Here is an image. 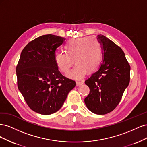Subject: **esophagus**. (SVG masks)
<instances>
[{
	"label": "esophagus",
	"mask_w": 147,
	"mask_h": 147,
	"mask_svg": "<svg viewBox=\"0 0 147 147\" xmlns=\"http://www.w3.org/2000/svg\"><path fill=\"white\" fill-rule=\"evenodd\" d=\"M83 83H84V82L83 80H82V81H77L76 82V83H77V86L81 85V84H82Z\"/></svg>",
	"instance_id": "1"
}]
</instances>
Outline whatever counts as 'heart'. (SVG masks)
Segmentation results:
<instances>
[{
    "mask_svg": "<svg viewBox=\"0 0 147 147\" xmlns=\"http://www.w3.org/2000/svg\"><path fill=\"white\" fill-rule=\"evenodd\" d=\"M65 49L66 52L56 55L55 62L61 72L67 74L74 64L75 59L76 65L67 75L70 78H83L87 70L89 72L94 71L101 61V46L94 37L70 39L65 44Z\"/></svg>",
    "mask_w": 147,
    "mask_h": 147,
    "instance_id": "b5f03b06",
    "label": "heart"
}]
</instances>
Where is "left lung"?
Listing matches in <instances>:
<instances>
[{
    "instance_id": "8db88e82",
    "label": "left lung",
    "mask_w": 147,
    "mask_h": 147,
    "mask_svg": "<svg viewBox=\"0 0 147 147\" xmlns=\"http://www.w3.org/2000/svg\"><path fill=\"white\" fill-rule=\"evenodd\" d=\"M103 61L99 70L84 82L90 94L84 99L92 113L105 115L113 111L121 100L130 81L131 67L122 49L104 35H97Z\"/></svg>"
}]
</instances>
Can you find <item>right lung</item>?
Wrapping results in <instances>:
<instances>
[{
    "label": "right lung",
    "mask_w": 147,
    "mask_h": 147,
    "mask_svg": "<svg viewBox=\"0 0 147 147\" xmlns=\"http://www.w3.org/2000/svg\"><path fill=\"white\" fill-rule=\"evenodd\" d=\"M65 40L55 35H42L21 51L16 68L18 88L30 109L38 113L56 112L76 85L60 73L55 62L56 48Z\"/></svg>",
    "instance_id": "add662e5"
}]
</instances>
